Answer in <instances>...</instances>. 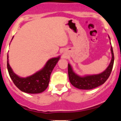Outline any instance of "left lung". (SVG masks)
<instances>
[{
	"label": "left lung",
	"mask_w": 121,
	"mask_h": 121,
	"mask_svg": "<svg viewBox=\"0 0 121 121\" xmlns=\"http://www.w3.org/2000/svg\"><path fill=\"white\" fill-rule=\"evenodd\" d=\"M111 53H112V57L109 65L106 68V70H104L101 73L98 74L80 76L74 72L71 66L68 64V73L69 80L71 84L74 86H75L76 88L82 90H91L102 85L108 79V78L110 75L113 67L114 54H113L112 47H111Z\"/></svg>",
	"instance_id": "obj_1"
}]
</instances>
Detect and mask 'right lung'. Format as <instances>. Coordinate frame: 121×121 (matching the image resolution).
<instances>
[{
  "instance_id": "1",
  "label": "right lung",
  "mask_w": 121,
  "mask_h": 121,
  "mask_svg": "<svg viewBox=\"0 0 121 121\" xmlns=\"http://www.w3.org/2000/svg\"><path fill=\"white\" fill-rule=\"evenodd\" d=\"M59 59L60 56L50 59L40 71L30 76L21 78L16 74L11 68L7 55V68L11 79L20 90L27 93H40L45 90L48 86L51 73Z\"/></svg>"
}]
</instances>
